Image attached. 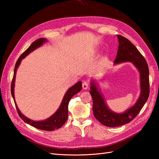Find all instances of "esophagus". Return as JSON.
<instances>
[{
    "label": "esophagus",
    "mask_w": 159,
    "mask_h": 159,
    "mask_svg": "<svg viewBox=\"0 0 159 159\" xmlns=\"http://www.w3.org/2000/svg\"><path fill=\"white\" fill-rule=\"evenodd\" d=\"M82 88L84 89H87L89 88V84L88 81H84V82H83Z\"/></svg>",
    "instance_id": "1"
}]
</instances>
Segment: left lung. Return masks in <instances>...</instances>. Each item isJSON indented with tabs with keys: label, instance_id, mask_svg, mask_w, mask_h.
<instances>
[{
	"label": "left lung",
	"instance_id": "left-lung-1",
	"mask_svg": "<svg viewBox=\"0 0 159 159\" xmlns=\"http://www.w3.org/2000/svg\"><path fill=\"white\" fill-rule=\"evenodd\" d=\"M119 47L114 64L131 61L140 73L141 93L136 103L123 113H117L110 110L105 103L102 94L93 81L91 82L89 93L93 99V112L96 119L103 125L115 127L131 121L140 112L148 98L149 71L145 57L137 48L126 38L117 35Z\"/></svg>",
	"mask_w": 159,
	"mask_h": 159
}]
</instances>
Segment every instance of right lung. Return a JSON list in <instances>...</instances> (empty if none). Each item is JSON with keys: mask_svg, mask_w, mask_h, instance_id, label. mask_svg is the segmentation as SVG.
<instances>
[{"mask_svg": "<svg viewBox=\"0 0 159 159\" xmlns=\"http://www.w3.org/2000/svg\"><path fill=\"white\" fill-rule=\"evenodd\" d=\"M48 42L45 38H39V39H37L34 42L32 43V44L28 47V48L24 52L21 56L19 57L18 59L15 67H14V75L12 81L11 83V94L14 99V103H15L16 107L17 109L18 113L20 117L23 120L25 123L30 125L38 129L41 130H44V131H54L55 129H57L60 128L61 126L64 125V124L66 123L68 117V104L71 98L73 97V96L78 93L82 89V86H81V81H78V83H76L74 85L71 87L67 92L66 93L64 97L62 99V102L61 103L59 109L57 110V111L53 115L44 121H33L28 117H25V115L21 113L20 110L18 109V106L16 105V103L15 102V98H14V82H15V78H16V70L18 67L20 65L21 60L25 58V57L30 54V52L36 50L38 48L40 47L44 42Z\"/></svg>", "mask_w": 159, "mask_h": 159, "instance_id": "1", "label": "right lung"}]
</instances>
